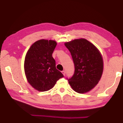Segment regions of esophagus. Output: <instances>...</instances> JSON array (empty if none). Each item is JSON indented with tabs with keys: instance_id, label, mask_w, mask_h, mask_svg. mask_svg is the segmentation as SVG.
<instances>
[{
	"instance_id": "34e87169",
	"label": "esophagus",
	"mask_w": 123,
	"mask_h": 123,
	"mask_svg": "<svg viewBox=\"0 0 123 123\" xmlns=\"http://www.w3.org/2000/svg\"><path fill=\"white\" fill-rule=\"evenodd\" d=\"M62 74H63V75L64 76L65 75V74H66V72L64 71V70H63V71H62Z\"/></svg>"
}]
</instances>
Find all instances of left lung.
<instances>
[{
	"label": "left lung",
	"instance_id": "obj_1",
	"mask_svg": "<svg viewBox=\"0 0 123 123\" xmlns=\"http://www.w3.org/2000/svg\"><path fill=\"white\" fill-rule=\"evenodd\" d=\"M73 60L75 71L67 79L74 91L85 93L96 86L103 74V60L100 53L90 42L76 39L64 43Z\"/></svg>",
	"mask_w": 123,
	"mask_h": 123
}]
</instances>
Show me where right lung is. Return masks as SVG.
<instances>
[{"label":"right lung","instance_id":"1","mask_svg":"<svg viewBox=\"0 0 123 123\" xmlns=\"http://www.w3.org/2000/svg\"><path fill=\"white\" fill-rule=\"evenodd\" d=\"M57 43L55 41L40 39L28 50L24 61V71L28 81L39 92L49 91L63 77L56 68L52 54Z\"/></svg>","mask_w":123,"mask_h":123}]
</instances>
